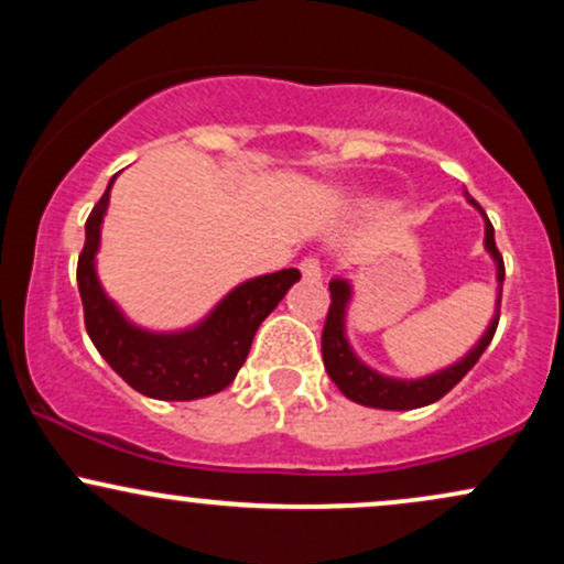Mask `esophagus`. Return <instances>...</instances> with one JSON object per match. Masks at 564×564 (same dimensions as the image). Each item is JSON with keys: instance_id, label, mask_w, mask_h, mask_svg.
<instances>
[{"instance_id": "34e87169", "label": "esophagus", "mask_w": 564, "mask_h": 564, "mask_svg": "<svg viewBox=\"0 0 564 564\" xmlns=\"http://www.w3.org/2000/svg\"><path fill=\"white\" fill-rule=\"evenodd\" d=\"M300 270H302L304 281H310V283L321 281V275H323V270H321V260H318V257H304V260L300 262Z\"/></svg>"}]
</instances>
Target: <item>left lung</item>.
Returning <instances> with one entry per match:
<instances>
[{
    "instance_id": "1",
    "label": "left lung",
    "mask_w": 564,
    "mask_h": 564,
    "mask_svg": "<svg viewBox=\"0 0 564 564\" xmlns=\"http://www.w3.org/2000/svg\"><path fill=\"white\" fill-rule=\"evenodd\" d=\"M464 196L477 212L485 217V249L488 254L494 257L496 262V281H498V296H496V313L490 326L485 328L482 339L477 341L475 347L464 355L462 360L443 368V371L430 373V377L422 379H394V377H384V373L373 371L368 368L358 355L352 352L349 347L347 334H345V318H347V304L352 300V286L345 281V278H334L328 283V291H332V307H328L326 315V326H323V339H321V349H323V366H326L328 377L336 387H339L345 398L352 400V403L368 405V408H381V411H411V408H422L435 403V400L448 394L453 387L458 384L467 373L471 371V366L480 360V355L488 349L490 339H494L496 326H498V315H501V291H503V260L496 249V238H494V225H490L488 215L482 212V206L477 204L475 198L464 191Z\"/></svg>"
}]
</instances>
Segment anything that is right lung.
<instances>
[{
  "label": "right lung",
  "instance_id": "add662e5",
  "mask_svg": "<svg viewBox=\"0 0 564 564\" xmlns=\"http://www.w3.org/2000/svg\"><path fill=\"white\" fill-rule=\"evenodd\" d=\"M116 174L106 193L89 212L84 225V249L76 264V281L84 304V326L97 352L127 381L132 390L156 400H198L223 392L236 379L251 349L260 323L278 307L286 291L300 281V270L243 281L206 315L198 326L185 332L156 334L124 318L116 302L108 300L95 273V254L100 246V225Z\"/></svg>",
  "mask_w": 564,
  "mask_h": 564
}]
</instances>
